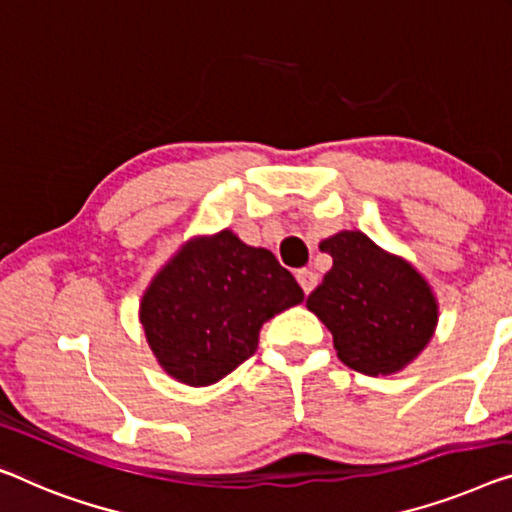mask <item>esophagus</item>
<instances>
[{
    "mask_svg": "<svg viewBox=\"0 0 512 512\" xmlns=\"http://www.w3.org/2000/svg\"><path fill=\"white\" fill-rule=\"evenodd\" d=\"M296 280H299L303 292L310 294L317 285V273L310 271V269H299V271H296Z\"/></svg>",
    "mask_w": 512,
    "mask_h": 512,
    "instance_id": "esophagus-1",
    "label": "esophagus"
}]
</instances>
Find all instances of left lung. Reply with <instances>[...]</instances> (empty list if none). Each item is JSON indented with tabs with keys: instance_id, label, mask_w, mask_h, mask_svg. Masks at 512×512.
Masks as SVG:
<instances>
[{
	"instance_id": "left-lung-1",
	"label": "left lung",
	"mask_w": 512,
	"mask_h": 512,
	"mask_svg": "<svg viewBox=\"0 0 512 512\" xmlns=\"http://www.w3.org/2000/svg\"><path fill=\"white\" fill-rule=\"evenodd\" d=\"M319 250L333 266L305 305L331 331L340 361L370 377L414 363L439 322L437 296L423 273L361 230L333 234Z\"/></svg>"
}]
</instances>
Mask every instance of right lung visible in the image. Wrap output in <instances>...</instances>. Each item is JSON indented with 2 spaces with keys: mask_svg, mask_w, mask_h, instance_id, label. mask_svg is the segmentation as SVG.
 <instances>
[{
  "mask_svg": "<svg viewBox=\"0 0 512 512\" xmlns=\"http://www.w3.org/2000/svg\"><path fill=\"white\" fill-rule=\"evenodd\" d=\"M303 301L271 250L232 230L193 236L156 271L140 324L156 361L186 386H211L255 354L259 329Z\"/></svg>",
  "mask_w": 512,
  "mask_h": 512,
  "instance_id": "add662e5",
  "label": "right lung"
}]
</instances>
